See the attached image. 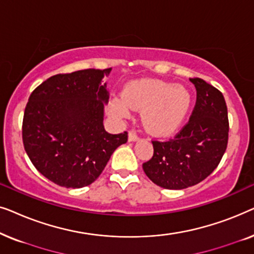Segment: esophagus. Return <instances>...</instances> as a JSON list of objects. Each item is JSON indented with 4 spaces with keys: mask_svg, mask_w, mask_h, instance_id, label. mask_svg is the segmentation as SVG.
Returning a JSON list of instances; mask_svg holds the SVG:
<instances>
[{
    "mask_svg": "<svg viewBox=\"0 0 254 254\" xmlns=\"http://www.w3.org/2000/svg\"><path fill=\"white\" fill-rule=\"evenodd\" d=\"M128 140H129V141H136V140H138L137 134L134 133V131H129V134H128Z\"/></svg>",
    "mask_w": 254,
    "mask_h": 254,
    "instance_id": "1",
    "label": "esophagus"
}]
</instances>
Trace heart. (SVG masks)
I'll return each mask as SVG.
<instances>
[{
    "label": "heart",
    "instance_id": "heart-1",
    "mask_svg": "<svg viewBox=\"0 0 254 254\" xmlns=\"http://www.w3.org/2000/svg\"><path fill=\"white\" fill-rule=\"evenodd\" d=\"M190 105V93L185 86L172 85L158 79H136L125 86L123 95L110 100L109 112L119 119H128L133 110L142 111V121L148 131L168 135L185 119Z\"/></svg>",
    "mask_w": 254,
    "mask_h": 254
}]
</instances>
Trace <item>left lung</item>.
<instances>
[{"label":"left lung","instance_id":"1","mask_svg":"<svg viewBox=\"0 0 254 254\" xmlns=\"http://www.w3.org/2000/svg\"><path fill=\"white\" fill-rule=\"evenodd\" d=\"M196 89L190 118L176 136L154 140V155L142 168L156 185L184 190L202 182L217 168L229 138L228 109L220 90L199 77L190 78Z\"/></svg>","mask_w":254,"mask_h":254}]
</instances>
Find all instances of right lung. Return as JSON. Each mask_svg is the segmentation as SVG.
Listing matches in <instances>:
<instances>
[{"label": "right lung", "mask_w": 254, "mask_h": 254, "mask_svg": "<svg viewBox=\"0 0 254 254\" xmlns=\"http://www.w3.org/2000/svg\"><path fill=\"white\" fill-rule=\"evenodd\" d=\"M111 68L58 74L37 86L24 111L22 137L30 161L51 182L81 189L100 176L128 133L104 128L109 100L102 78Z\"/></svg>", "instance_id": "1"}]
</instances>
